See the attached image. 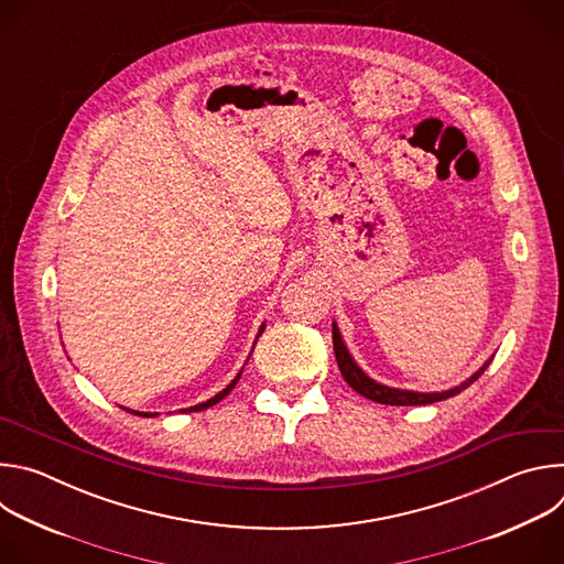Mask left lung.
Wrapping results in <instances>:
<instances>
[{"mask_svg": "<svg viewBox=\"0 0 564 564\" xmlns=\"http://www.w3.org/2000/svg\"><path fill=\"white\" fill-rule=\"evenodd\" d=\"M333 346H335V357H337V364H339V370L344 375V379L348 381V386L352 390H357L359 394H364L366 399L370 401H377V404H386V406H424V404H433V401H442L446 397H453L457 392H462L464 388H468L481 372H485L489 368L491 361H487L485 366H481L470 379H466L462 386L457 388H451V390H444V392H413V390H397V388H388V386H381L377 381H372L357 364L355 359L350 357L341 335H339V328L337 324H333Z\"/></svg>", "mask_w": 564, "mask_h": 564, "instance_id": "left-lung-1", "label": "left lung"}]
</instances>
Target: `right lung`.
I'll return each mask as SVG.
<instances>
[{"instance_id": "obj_1", "label": "right lung", "mask_w": 564, "mask_h": 564, "mask_svg": "<svg viewBox=\"0 0 564 564\" xmlns=\"http://www.w3.org/2000/svg\"><path fill=\"white\" fill-rule=\"evenodd\" d=\"M263 328H265V326H263ZM263 328H261V333H263ZM261 333H259V335H261ZM238 379H240V372L236 375V379H234V381H231V383H229L225 390H220V392H218V394H214L212 399L203 401V404H196V406H192V409H185V411H187V413H192V411L196 413V411H205V409H209V406L218 404V401H220L223 397H227V394H229V390L236 386V381H238ZM129 413H133V415H140V417H155V415H158V413H138V411H129Z\"/></svg>"}]
</instances>
